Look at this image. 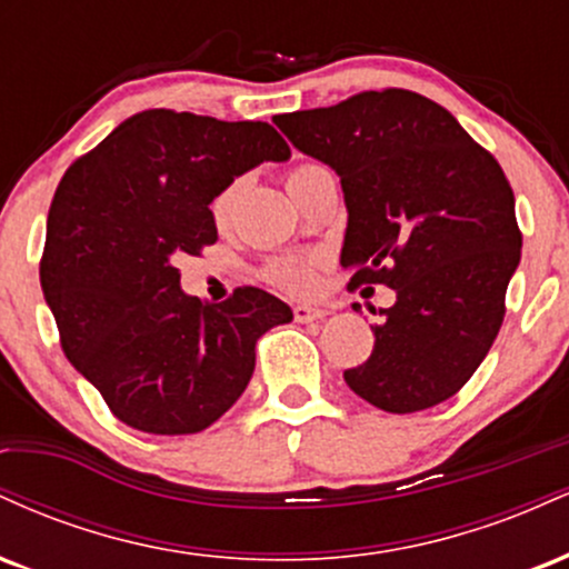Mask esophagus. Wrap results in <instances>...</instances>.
I'll list each match as a JSON object with an SVG mask.
<instances>
[{
  "instance_id": "esophagus-1",
  "label": "esophagus",
  "mask_w": 569,
  "mask_h": 569,
  "mask_svg": "<svg viewBox=\"0 0 569 569\" xmlns=\"http://www.w3.org/2000/svg\"><path fill=\"white\" fill-rule=\"evenodd\" d=\"M329 316V307L323 305H297L293 307V318L299 323H312V321H323Z\"/></svg>"
}]
</instances>
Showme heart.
Wrapping results in <instances>:
<instances>
[{
    "instance_id": "1",
    "label": "heart",
    "mask_w": 569,
    "mask_h": 569,
    "mask_svg": "<svg viewBox=\"0 0 569 569\" xmlns=\"http://www.w3.org/2000/svg\"><path fill=\"white\" fill-rule=\"evenodd\" d=\"M312 168L318 166H299L293 168L289 173V179H286V187H289V192L297 184L299 179L307 171H312ZM234 200H238V184H230L224 187L217 198L211 200V219L217 227H224L227 221L232 219V211H234ZM264 278L270 280L272 286H278V289L289 291V293H310L312 289L318 286V259L316 257H283V259H276V262H270L264 267Z\"/></svg>"
}]
</instances>
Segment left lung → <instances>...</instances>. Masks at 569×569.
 Returning a JSON list of instances; mask_svg holds the SVG:
<instances>
[{
	"label": "left lung",
	"mask_w": 569,
	"mask_h": 569,
	"mask_svg": "<svg viewBox=\"0 0 569 569\" xmlns=\"http://www.w3.org/2000/svg\"><path fill=\"white\" fill-rule=\"evenodd\" d=\"M272 122L339 176L348 208L339 264L350 283L396 291L382 323L371 326L375 350L345 382L393 415L452 398L498 337L521 259L513 192L498 160L447 109L411 90H369Z\"/></svg>",
	"instance_id": "left-lung-1"
}]
</instances>
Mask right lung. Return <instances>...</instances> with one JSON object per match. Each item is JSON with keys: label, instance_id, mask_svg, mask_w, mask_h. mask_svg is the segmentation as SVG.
<instances>
[{"label": "right lung", "instance_id": "obj_1", "mask_svg": "<svg viewBox=\"0 0 569 569\" xmlns=\"http://www.w3.org/2000/svg\"><path fill=\"white\" fill-rule=\"evenodd\" d=\"M289 143L267 122L149 109L69 168L39 264L61 348L117 420L154 436L198 433L238 401L257 339L291 307L262 289L202 305L176 259L217 243L211 200Z\"/></svg>", "mask_w": 569, "mask_h": 569}]
</instances>
